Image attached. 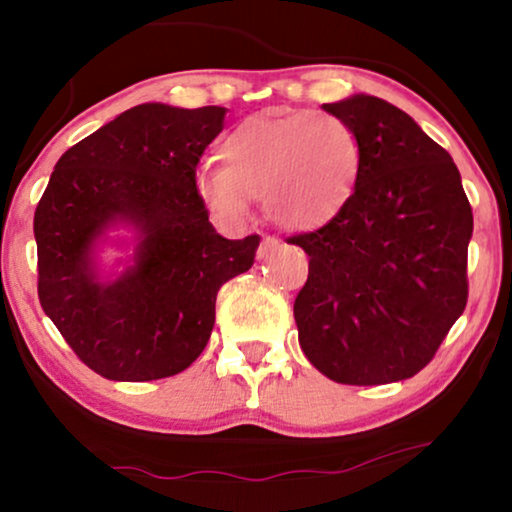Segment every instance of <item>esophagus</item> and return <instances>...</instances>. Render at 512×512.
I'll return each mask as SVG.
<instances>
[{
  "mask_svg": "<svg viewBox=\"0 0 512 512\" xmlns=\"http://www.w3.org/2000/svg\"><path fill=\"white\" fill-rule=\"evenodd\" d=\"M279 247V240L277 237H270V235H265L263 240H261V247H258V258H268L272 251H275Z\"/></svg>",
  "mask_w": 512,
  "mask_h": 512,
  "instance_id": "34e87169",
  "label": "esophagus"
}]
</instances>
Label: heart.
<instances>
[{
    "label": "heart",
    "instance_id": "b5f03b06",
    "mask_svg": "<svg viewBox=\"0 0 512 512\" xmlns=\"http://www.w3.org/2000/svg\"><path fill=\"white\" fill-rule=\"evenodd\" d=\"M221 170L195 179L216 219L242 223L261 200L272 223L314 230L345 212L361 179L363 146L340 116L265 111L244 118L219 144Z\"/></svg>",
    "mask_w": 512,
    "mask_h": 512
}]
</instances>
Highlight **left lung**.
Returning a JSON list of instances; mask_svg holds the SVG:
<instances>
[{
    "label": "left lung",
    "instance_id": "left-lung-1",
    "mask_svg": "<svg viewBox=\"0 0 512 512\" xmlns=\"http://www.w3.org/2000/svg\"><path fill=\"white\" fill-rule=\"evenodd\" d=\"M356 130L363 167L345 212L289 237L310 256L293 303L300 347L342 384L417 375L468 300L473 212L443 146L373 95L324 104Z\"/></svg>",
    "mask_w": 512,
    "mask_h": 512
}]
</instances>
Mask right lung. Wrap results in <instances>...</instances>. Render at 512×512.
Segmentation results:
<instances>
[{
    "mask_svg": "<svg viewBox=\"0 0 512 512\" xmlns=\"http://www.w3.org/2000/svg\"><path fill=\"white\" fill-rule=\"evenodd\" d=\"M223 118V107L137 104L55 163L34 212L39 300L107 380L186 370L212 335L216 293L254 265L261 237H221L195 188ZM114 227L133 230L136 251L121 276L102 278L96 251Z\"/></svg>",
    "mask_w": 512,
    "mask_h": 512,
    "instance_id": "1",
    "label": "right lung"
}]
</instances>
